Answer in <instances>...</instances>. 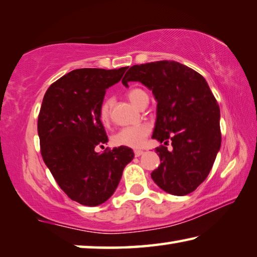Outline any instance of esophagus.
Here are the masks:
<instances>
[{
    "instance_id": "1",
    "label": "esophagus",
    "mask_w": 257,
    "mask_h": 257,
    "mask_svg": "<svg viewBox=\"0 0 257 257\" xmlns=\"http://www.w3.org/2000/svg\"><path fill=\"white\" fill-rule=\"evenodd\" d=\"M135 153V156H136V158H138V156H141V155H143L144 154V151H142V150H136L134 152Z\"/></svg>"
}]
</instances>
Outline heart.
<instances>
[{
  "label": "heart",
  "instance_id": "heart-1",
  "mask_svg": "<svg viewBox=\"0 0 257 257\" xmlns=\"http://www.w3.org/2000/svg\"><path fill=\"white\" fill-rule=\"evenodd\" d=\"M127 97L135 106H139L144 99H149L146 92L141 88H133L127 93ZM112 97H106L101 103L98 108L99 119L103 123H107L111 119V112L113 106ZM151 128L147 124H137L130 125V127L121 128L119 132H116L112 137L113 144L116 146H125L132 147V149H138L144 144L146 137L150 135Z\"/></svg>",
  "mask_w": 257,
  "mask_h": 257
}]
</instances>
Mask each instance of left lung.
Segmentation results:
<instances>
[{
    "instance_id": "obj_1",
    "label": "left lung",
    "mask_w": 257,
    "mask_h": 257,
    "mask_svg": "<svg viewBox=\"0 0 257 257\" xmlns=\"http://www.w3.org/2000/svg\"><path fill=\"white\" fill-rule=\"evenodd\" d=\"M139 81L158 102L152 138L170 141L156 147L161 164L151 173L161 189L176 196L194 191L206 179L221 146L220 107L202 75L176 61L136 64L122 84Z\"/></svg>"
}]
</instances>
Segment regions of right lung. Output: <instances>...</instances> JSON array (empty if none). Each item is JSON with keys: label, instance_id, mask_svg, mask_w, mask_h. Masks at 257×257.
<instances>
[{"label": "right lung", "instance_id": "right-lung-1", "mask_svg": "<svg viewBox=\"0 0 257 257\" xmlns=\"http://www.w3.org/2000/svg\"><path fill=\"white\" fill-rule=\"evenodd\" d=\"M127 69H76L53 82L43 98L37 122L43 160L60 188L81 205L106 202L135 156L125 146L95 151L108 141L99 105Z\"/></svg>", "mask_w": 257, "mask_h": 257}]
</instances>
